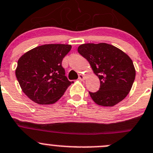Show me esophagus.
<instances>
[{"label": "esophagus", "instance_id": "esophagus-1", "mask_svg": "<svg viewBox=\"0 0 153 153\" xmlns=\"http://www.w3.org/2000/svg\"><path fill=\"white\" fill-rule=\"evenodd\" d=\"M85 76L82 75V74H79V80L83 81V80H85Z\"/></svg>", "mask_w": 153, "mask_h": 153}]
</instances>
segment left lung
<instances>
[{"mask_svg": "<svg viewBox=\"0 0 153 153\" xmlns=\"http://www.w3.org/2000/svg\"><path fill=\"white\" fill-rule=\"evenodd\" d=\"M78 52L89 62L94 74L99 78V90L89 92L94 103L113 107L126 98L136 75L133 62L126 52L105 43L82 44Z\"/></svg>", "mask_w": 153, "mask_h": 153, "instance_id": "8db88e82", "label": "left lung"}]
</instances>
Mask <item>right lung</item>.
Listing matches in <instances>:
<instances>
[{
    "label": "right lung",
    "mask_w": 153,
    "mask_h": 153,
    "mask_svg": "<svg viewBox=\"0 0 153 153\" xmlns=\"http://www.w3.org/2000/svg\"><path fill=\"white\" fill-rule=\"evenodd\" d=\"M71 45L45 44L27 51L19 59L16 76L23 92L38 104L59 101L74 82L65 76L62 62Z\"/></svg>",
    "instance_id": "right-lung-1"
}]
</instances>
